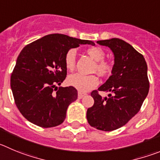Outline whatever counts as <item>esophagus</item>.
I'll return each mask as SVG.
<instances>
[{
    "instance_id": "1",
    "label": "esophagus",
    "mask_w": 160,
    "mask_h": 160,
    "mask_svg": "<svg viewBox=\"0 0 160 160\" xmlns=\"http://www.w3.org/2000/svg\"><path fill=\"white\" fill-rule=\"evenodd\" d=\"M85 95H86V94H85V93H82V92H78V98H82L83 96H84Z\"/></svg>"
}]
</instances>
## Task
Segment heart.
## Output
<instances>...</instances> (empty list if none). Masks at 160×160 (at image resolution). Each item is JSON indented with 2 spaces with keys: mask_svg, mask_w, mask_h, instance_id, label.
I'll use <instances>...</instances> for the list:
<instances>
[{
  "mask_svg": "<svg viewBox=\"0 0 160 160\" xmlns=\"http://www.w3.org/2000/svg\"><path fill=\"white\" fill-rule=\"evenodd\" d=\"M87 53L96 61L94 71L101 76H107L112 72V65L104 60L105 52L98 46H93L87 49ZM76 56L77 51L75 49H70L67 51L65 56V65L68 71H73L76 66ZM67 83L69 86L74 88L80 92H87L95 88L98 84V78L95 75H83L76 73L69 76L67 79Z\"/></svg>",
  "mask_w": 160,
  "mask_h": 160,
  "instance_id": "heart-1",
  "label": "heart"
}]
</instances>
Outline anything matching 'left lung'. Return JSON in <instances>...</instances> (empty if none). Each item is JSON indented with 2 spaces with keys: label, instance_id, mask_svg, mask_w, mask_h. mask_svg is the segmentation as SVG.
I'll use <instances>...</instances> for the list:
<instances>
[{
  "label": "left lung",
  "instance_id": "8db88e82",
  "mask_svg": "<svg viewBox=\"0 0 160 160\" xmlns=\"http://www.w3.org/2000/svg\"><path fill=\"white\" fill-rule=\"evenodd\" d=\"M97 43L112 50L114 65L112 75L98 88L110 92L109 98L93 91L91 95L95 102L88 109L87 119L92 127L113 131L125 125L141 110L149 91L148 66L144 56L124 40L114 38Z\"/></svg>",
  "mask_w": 160,
  "mask_h": 160
}]
</instances>
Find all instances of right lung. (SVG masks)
<instances>
[{"mask_svg": "<svg viewBox=\"0 0 160 160\" xmlns=\"http://www.w3.org/2000/svg\"><path fill=\"white\" fill-rule=\"evenodd\" d=\"M81 44L95 43L51 34L27 45L19 53L10 84L16 107L30 122L50 128L64 122L68 105L77 100V90L56 85L66 77L65 53Z\"/></svg>", "mask_w": 160, "mask_h": 160, "instance_id": "right-lung-1", "label": "right lung"}]
</instances>
